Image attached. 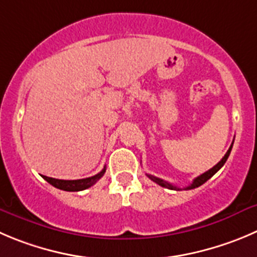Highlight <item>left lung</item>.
<instances>
[{"label":"left lung","mask_w":257,"mask_h":257,"mask_svg":"<svg viewBox=\"0 0 257 257\" xmlns=\"http://www.w3.org/2000/svg\"><path fill=\"white\" fill-rule=\"evenodd\" d=\"M232 145H233V143H232ZM232 145L229 146L228 151H227V153L224 154V156H223V158H222V160L219 161L218 164H216V165H214V167L212 168V169H209L208 172L203 173V174H202V175H199V177H197V178H195V179L193 180V183H192V184H190V185H188V187H185L184 189H185V190L194 189V188H198V187H199V185L204 184V183H206L207 180H208V179H211V178L213 177V175L216 174V173L218 172V170L221 169L222 167H223V165H224V163H226V161H227V159H228V156H229V153H231V150H232ZM146 175H148V177L150 178V179L153 180V182H155L156 184L161 185V187H164V188H168V189H173V190H180V188L175 187V185L170 184V183L165 182V180L160 179V178H156V177H154V175H150V174H146Z\"/></svg>","instance_id":"8db88e82"}]
</instances>
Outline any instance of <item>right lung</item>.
Masks as SVG:
<instances>
[{
  "label": "right lung",
  "mask_w": 257,
  "mask_h": 257,
  "mask_svg": "<svg viewBox=\"0 0 257 257\" xmlns=\"http://www.w3.org/2000/svg\"><path fill=\"white\" fill-rule=\"evenodd\" d=\"M106 173V168H103L101 173L93 175V177L84 178V179H77V180H63V179H55V178H49L44 175V179L48 183H50L53 187L58 188V189L67 190V192H79V190H84L87 188L92 187L96 184L97 180L101 179L103 174Z\"/></svg>",
  "instance_id": "right-lung-1"
}]
</instances>
